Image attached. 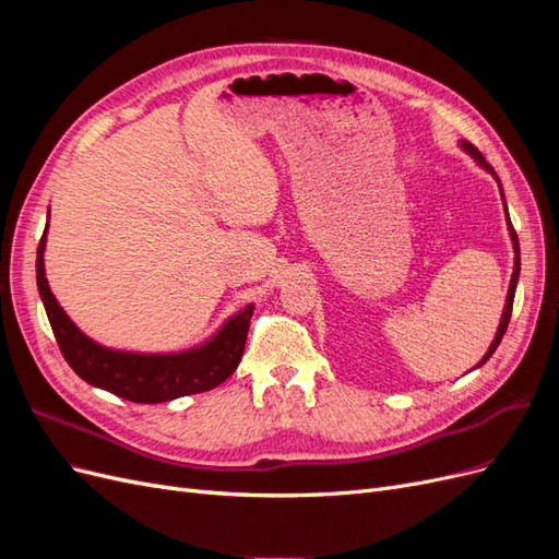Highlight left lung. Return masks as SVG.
<instances>
[{"label": "left lung", "instance_id": "8db88e82", "mask_svg": "<svg viewBox=\"0 0 559 559\" xmlns=\"http://www.w3.org/2000/svg\"><path fill=\"white\" fill-rule=\"evenodd\" d=\"M462 146H464V151H468V154L476 158L485 170L492 175L497 181H499V177H497V173H495V167L489 165L485 158H483V154L480 151L473 146V144H468V142H462ZM501 186V183H499ZM503 210H506V200H503ZM506 214H509V210H506ZM509 230H511V240H513V249H515V267H513V277H511V286H509V298H506V308H503V314H501V324H499V331H497V335H495V341H492V345H489V349H487V354L483 357V361L478 364V366H483L489 357H492L495 354V349L499 347V343H501V337H503V333H506V329H509V321H511V312H513V298H515V286H518V277H520V242H518V235H515V228H513V224H511V218H509Z\"/></svg>", "mask_w": 559, "mask_h": 559}]
</instances>
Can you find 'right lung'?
Masks as SVG:
<instances>
[{
    "instance_id": "add662e5",
    "label": "right lung",
    "mask_w": 559,
    "mask_h": 559,
    "mask_svg": "<svg viewBox=\"0 0 559 559\" xmlns=\"http://www.w3.org/2000/svg\"><path fill=\"white\" fill-rule=\"evenodd\" d=\"M48 228V224H46ZM46 230L37 249V286L44 308L56 333L58 347L74 373L93 386L128 399L132 403H163L179 396L210 392L238 368L253 306L230 317L210 343L177 354H132L93 343L58 306L44 273Z\"/></svg>"
}]
</instances>
